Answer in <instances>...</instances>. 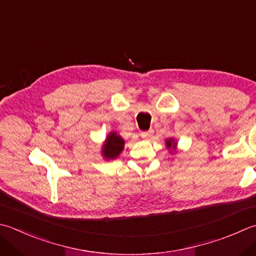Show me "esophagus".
I'll list each match as a JSON object with an SVG mask.
<instances>
[{"label":"esophagus","mask_w":256,"mask_h":256,"mask_svg":"<svg viewBox=\"0 0 256 256\" xmlns=\"http://www.w3.org/2000/svg\"><path fill=\"white\" fill-rule=\"evenodd\" d=\"M153 134H154V131H153V130H150V131L142 132V133H141V136H142L143 138H150L152 136Z\"/></svg>","instance_id":"1"}]
</instances>
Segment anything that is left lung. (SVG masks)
<instances>
[{"mask_svg": "<svg viewBox=\"0 0 256 256\" xmlns=\"http://www.w3.org/2000/svg\"><path fill=\"white\" fill-rule=\"evenodd\" d=\"M166 145H168V148H171L172 145H173V148L175 146V143H173V140L171 138V140H168L166 141Z\"/></svg>", "mask_w": 256, "mask_h": 256, "instance_id": "1", "label": "left lung"}]
</instances>
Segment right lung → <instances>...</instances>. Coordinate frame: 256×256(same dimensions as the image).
<instances>
[{"instance_id": "add662e5", "label": "right lung", "mask_w": 256, "mask_h": 256, "mask_svg": "<svg viewBox=\"0 0 256 256\" xmlns=\"http://www.w3.org/2000/svg\"><path fill=\"white\" fill-rule=\"evenodd\" d=\"M124 148V140L116 133H111L103 145V155L105 158H115L118 156Z\"/></svg>"}]
</instances>
